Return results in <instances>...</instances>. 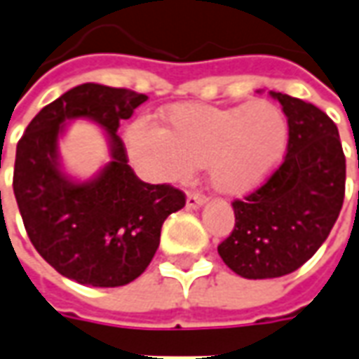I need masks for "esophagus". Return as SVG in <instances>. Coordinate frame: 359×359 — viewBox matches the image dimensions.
<instances>
[{"mask_svg":"<svg viewBox=\"0 0 359 359\" xmlns=\"http://www.w3.org/2000/svg\"><path fill=\"white\" fill-rule=\"evenodd\" d=\"M203 203H205V198L202 194H196V192H188L187 196V205L190 210H198V208H202Z\"/></svg>","mask_w":359,"mask_h":359,"instance_id":"34e87169","label":"esophagus"}]
</instances>
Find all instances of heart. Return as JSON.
Returning <instances> with one entry per match:
<instances>
[{"label":"heart","instance_id":"1","mask_svg":"<svg viewBox=\"0 0 359 359\" xmlns=\"http://www.w3.org/2000/svg\"><path fill=\"white\" fill-rule=\"evenodd\" d=\"M167 130L138 121L128 130L136 163L149 177L182 182L208 163L210 182L223 194H246L283 161L288 121L275 103L215 107L187 103L167 115Z\"/></svg>","mask_w":359,"mask_h":359}]
</instances>
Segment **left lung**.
Here are the masks:
<instances>
[{
	"instance_id": "obj_1",
	"label": "left lung",
	"mask_w": 359,
	"mask_h": 359,
	"mask_svg": "<svg viewBox=\"0 0 359 359\" xmlns=\"http://www.w3.org/2000/svg\"><path fill=\"white\" fill-rule=\"evenodd\" d=\"M271 95L290 128L286 156L262 187L234 200L233 233L217 246L244 278L283 277L302 267L327 241L344 202L346 157L337 125L313 103Z\"/></svg>"
}]
</instances>
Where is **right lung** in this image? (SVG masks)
Listing matches in <instances>:
<instances>
[{
    "label": "right lung",
    "instance_id": "1",
    "mask_svg": "<svg viewBox=\"0 0 359 359\" xmlns=\"http://www.w3.org/2000/svg\"><path fill=\"white\" fill-rule=\"evenodd\" d=\"M146 100L86 82L46 105L17 144L13 192L28 238L53 269L81 285L111 288L140 277L163 221L187 203L182 190L148 184L128 165L118 123ZM71 118L94 120L110 138L111 161L88 183L69 180L58 163V136Z\"/></svg>",
    "mask_w": 359,
    "mask_h": 359
}]
</instances>
